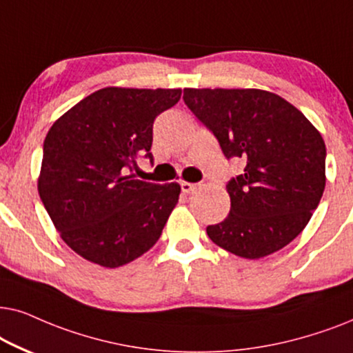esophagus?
<instances>
[{
  "label": "esophagus",
  "mask_w": 353,
  "mask_h": 353,
  "mask_svg": "<svg viewBox=\"0 0 353 353\" xmlns=\"http://www.w3.org/2000/svg\"><path fill=\"white\" fill-rule=\"evenodd\" d=\"M196 184H192V182H185V181H182L181 182V189H182V192H184V194H194V192L196 190Z\"/></svg>",
  "instance_id": "esophagus-1"
}]
</instances>
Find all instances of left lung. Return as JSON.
<instances>
[{
  "label": "left lung",
  "mask_w": 353,
  "mask_h": 353,
  "mask_svg": "<svg viewBox=\"0 0 353 353\" xmlns=\"http://www.w3.org/2000/svg\"><path fill=\"white\" fill-rule=\"evenodd\" d=\"M184 103L218 139L225 158L245 163L225 185L231 211L206 228L208 237L248 260L292 242L326 184L321 134L289 101L258 88H184Z\"/></svg>",
  "instance_id": "obj_1"
}]
</instances>
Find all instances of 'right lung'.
<instances>
[{
    "instance_id": "add662e5",
    "label": "right lung",
    "mask_w": 353,
    "mask_h": 353,
    "mask_svg": "<svg viewBox=\"0 0 353 353\" xmlns=\"http://www.w3.org/2000/svg\"><path fill=\"white\" fill-rule=\"evenodd\" d=\"M181 88H101L59 117L43 143L39 194L61 239L85 260L117 268L148 252L179 200L181 185L135 179L153 163V122Z\"/></svg>"
}]
</instances>
